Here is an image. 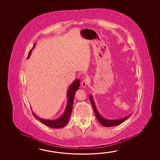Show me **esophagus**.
Wrapping results in <instances>:
<instances>
[{"label":"esophagus","mask_w":160,"mask_h":160,"mask_svg":"<svg viewBox=\"0 0 160 160\" xmlns=\"http://www.w3.org/2000/svg\"><path fill=\"white\" fill-rule=\"evenodd\" d=\"M88 83H89V80L88 79H84L81 82V87L82 88H85V87H87Z\"/></svg>","instance_id":"obj_1"}]
</instances>
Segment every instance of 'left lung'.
<instances>
[{
    "label": "left lung",
    "mask_w": 160,
    "mask_h": 160,
    "mask_svg": "<svg viewBox=\"0 0 160 160\" xmlns=\"http://www.w3.org/2000/svg\"><path fill=\"white\" fill-rule=\"evenodd\" d=\"M89 98H90V102H91V104H92V107L93 109H94L95 114V116L97 117L98 121H99V122L103 126L109 127L118 126L119 124H121V123L124 122L131 115V114H129V115L127 116L126 117H124V118H121V119H115V120L114 119V120L107 119L106 118L102 117V116L100 114L99 112L97 110V108H96V106H95V104L94 101L91 95H89Z\"/></svg>",
    "instance_id": "8db88e82"
}]
</instances>
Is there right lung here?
Instances as JSON below:
<instances>
[{
    "label": "right lung",
    "mask_w": 160,
    "mask_h": 160,
    "mask_svg": "<svg viewBox=\"0 0 160 160\" xmlns=\"http://www.w3.org/2000/svg\"><path fill=\"white\" fill-rule=\"evenodd\" d=\"M35 46H36V44L34 43L33 48L29 51L28 57H27L28 58H29L30 57V55H31V54L32 51L33 50ZM80 81V79H76L73 81L68 88V94H67L68 103L66 105L65 110L60 118H58L56 119H54V120L44 119H42V118H40L38 117H37V115H36L33 112H32L33 115L34 117H36L38 120L41 121V123H43V124L49 127L50 128H62L66 126L68 123L69 119L70 118V116H71V112H72V106H73V99H74L75 92L78 89H79Z\"/></svg>",
    "instance_id": "right-lung-1"
}]
</instances>
